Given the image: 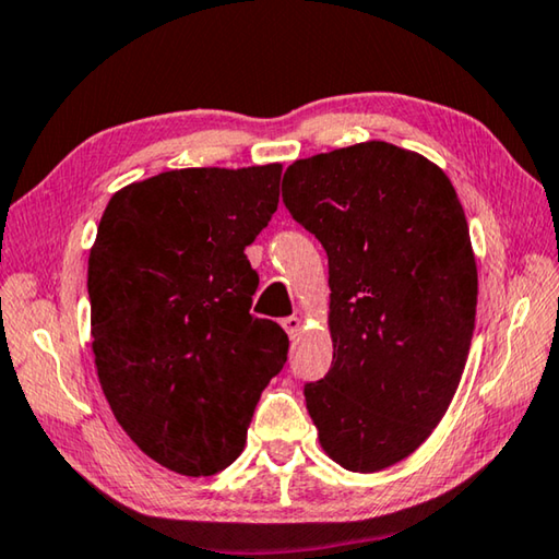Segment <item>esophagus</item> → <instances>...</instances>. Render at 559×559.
<instances>
[{"label":"esophagus","instance_id":"1","mask_svg":"<svg viewBox=\"0 0 559 559\" xmlns=\"http://www.w3.org/2000/svg\"><path fill=\"white\" fill-rule=\"evenodd\" d=\"M281 325H283V330H286V333L290 335V337H296L298 333H300V318L298 316H288V318H283L281 320Z\"/></svg>","mask_w":559,"mask_h":559}]
</instances>
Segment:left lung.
I'll use <instances>...</instances> for the list:
<instances>
[{"mask_svg": "<svg viewBox=\"0 0 559 559\" xmlns=\"http://www.w3.org/2000/svg\"><path fill=\"white\" fill-rule=\"evenodd\" d=\"M283 204L328 253L333 365L302 386L320 447L347 471L394 466L447 414L476 323L456 189L427 157L372 140L296 159Z\"/></svg>", "mask_w": 559, "mask_h": 559, "instance_id": "left-lung-1", "label": "left lung"}]
</instances>
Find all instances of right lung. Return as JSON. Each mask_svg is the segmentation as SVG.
<instances>
[{
	"label": "right lung",
	"mask_w": 559,
	"mask_h": 559,
	"mask_svg": "<svg viewBox=\"0 0 559 559\" xmlns=\"http://www.w3.org/2000/svg\"><path fill=\"white\" fill-rule=\"evenodd\" d=\"M281 165L173 169L112 194L88 259L98 380L128 437L182 476L239 456L288 335L251 316L243 249L278 206Z\"/></svg>",
	"instance_id": "1"
}]
</instances>
